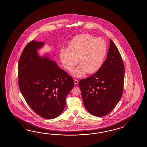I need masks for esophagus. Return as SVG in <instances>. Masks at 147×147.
I'll return each mask as SVG.
<instances>
[{
  "mask_svg": "<svg viewBox=\"0 0 147 147\" xmlns=\"http://www.w3.org/2000/svg\"><path fill=\"white\" fill-rule=\"evenodd\" d=\"M74 83H75V85L78 84V80H77V79H74Z\"/></svg>",
  "mask_w": 147,
  "mask_h": 147,
  "instance_id": "esophagus-1",
  "label": "esophagus"
}]
</instances>
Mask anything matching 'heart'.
<instances>
[{
	"instance_id": "1",
	"label": "heart",
	"mask_w": 147,
	"mask_h": 147,
	"mask_svg": "<svg viewBox=\"0 0 147 147\" xmlns=\"http://www.w3.org/2000/svg\"><path fill=\"white\" fill-rule=\"evenodd\" d=\"M68 49H61L60 58L64 68L71 71L78 63L80 65L72 72L76 77L93 74L102 67L107 51L106 42L89 34L76 36L69 42Z\"/></svg>"
}]
</instances>
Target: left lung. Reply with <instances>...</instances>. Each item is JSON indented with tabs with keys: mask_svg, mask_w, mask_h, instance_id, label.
Here are the masks:
<instances>
[{
	"mask_svg": "<svg viewBox=\"0 0 147 147\" xmlns=\"http://www.w3.org/2000/svg\"><path fill=\"white\" fill-rule=\"evenodd\" d=\"M124 65L118 49L110 40L106 60L94 75L79 82L86 109L96 116L111 112L123 94Z\"/></svg>",
	"mask_w": 147,
	"mask_h": 147,
	"instance_id": "obj_1",
	"label": "left lung"
}]
</instances>
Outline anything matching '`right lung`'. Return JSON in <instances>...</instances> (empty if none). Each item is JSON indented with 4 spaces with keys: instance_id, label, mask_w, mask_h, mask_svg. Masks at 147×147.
Masks as SVG:
<instances>
[{
    "instance_id": "right-lung-1",
    "label": "right lung",
    "mask_w": 147,
    "mask_h": 147,
    "mask_svg": "<svg viewBox=\"0 0 147 147\" xmlns=\"http://www.w3.org/2000/svg\"><path fill=\"white\" fill-rule=\"evenodd\" d=\"M44 45L33 40L24 48L18 63V86L35 113L44 119H53L63 112L66 97L75 84L55 62L38 55L37 50Z\"/></svg>"
}]
</instances>
